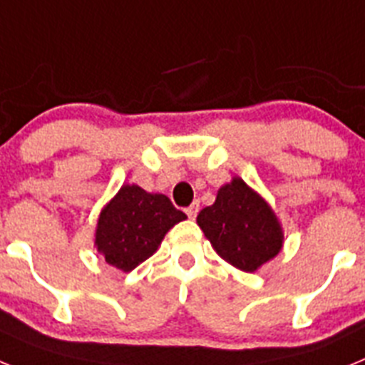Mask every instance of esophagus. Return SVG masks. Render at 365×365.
Masks as SVG:
<instances>
[{
	"label": "esophagus",
	"mask_w": 365,
	"mask_h": 365,
	"mask_svg": "<svg viewBox=\"0 0 365 365\" xmlns=\"http://www.w3.org/2000/svg\"><path fill=\"white\" fill-rule=\"evenodd\" d=\"M199 214V202H193V205H190L188 208H186V215H188L190 219H195Z\"/></svg>",
	"instance_id": "obj_1"
}]
</instances>
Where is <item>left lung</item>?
I'll return each instance as SVG.
<instances>
[{
    "label": "left lung",
    "mask_w": 365,
    "mask_h": 365,
    "mask_svg": "<svg viewBox=\"0 0 365 365\" xmlns=\"http://www.w3.org/2000/svg\"><path fill=\"white\" fill-rule=\"evenodd\" d=\"M197 225L215 252L245 272H254L282 250L278 219L240 177L219 190L214 205L199 212Z\"/></svg>",
    "instance_id": "1"
}]
</instances>
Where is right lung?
<instances>
[{"instance_id":"1","label":"right lung","mask_w":365,"mask_h":365,"mask_svg":"<svg viewBox=\"0 0 365 365\" xmlns=\"http://www.w3.org/2000/svg\"><path fill=\"white\" fill-rule=\"evenodd\" d=\"M163 193L124 185L98 217L95 245L109 265L130 272L159 248L166 232L185 221Z\"/></svg>"}]
</instances>
